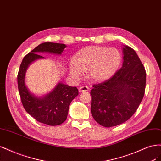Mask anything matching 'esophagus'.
Here are the masks:
<instances>
[{
	"label": "esophagus",
	"mask_w": 161,
	"mask_h": 161,
	"mask_svg": "<svg viewBox=\"0 0 161 161\" xmlns=\"http://www.w3.org/2000/svg\"><path fill=\"white\" fill-rule=\"evenodd\" d=\"M89 90V87H88L87 86H81L79 88V91L80 92H86V91H88Z\"/></svg>",
	"instance_id": "obj_1"
}]
</instances>
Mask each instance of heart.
Instances as JSON below:
<instances>
[{"label":"heart","instance_id":"b5f03b06","mask_svg":"<svg viewBox=\"0 0 161 161\" xmlns=\"http://www.w3.org/2000/svg\"><path fill=\"white\" fill-rule=\"evenodd\" d=\"M121 61V54L115 47L90 46L77 51L69 65V71L74 77H79L87 70L91 80L101 81L114 74Z\"/></svg>","mask_w":161,"mask_h":161}]
</instances>
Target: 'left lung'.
I'll return each mask as SVG.
<instances>
[{"label": "left lung", "instance_id": "left-lung-1", "mask_svg": "<svg viewBox=\"0 0 161 161\" xmlns=\"http://www.w3.org/2000/svg\"><path fill=\"white\" fill-rule=\"evenodd\" d=\"M123 64L110 79L93 85L91 112L104 127L127 121L142 102L146 87V71L133 49L124 45Z\"/></svg>", "mask_w": 161, "mask_h": 161}]
</instances>
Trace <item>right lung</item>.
I'll use <instances>...</instances> for the list:
<instances>
[{"instance_id": "obj_1", "label": "right lung", "mask_w": 161, "mask_h": 161, "mask_svg": "<svg viewBox=\"0 0 161 161\" xmlns=\"http://www.w3.org/2000/svg\"><path fill=\"white\" fill-rule=\"evenodd\" d=\"M66 45L62 43L47 42L39 45L24 57L17 75L19 94L25 110L36 120L50 126L59 125L66 120L70 103L78 95V90L76 87L59 82L49 94L37 97L26 86L25 73L33 61L44 58L37 53L47 52L61 55Z\"/></svg>"}]
</instances>
